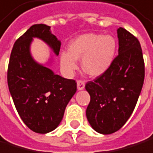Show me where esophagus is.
Wrapping results in <instances>:
<instances>
[{
  "instance_id": "esophagus-1",
  "label": "esophagus",
  "mask_w": 153,
  "mask_h": 153,
  "mask_svg": "<svg viewBox=\"0 0 153 153\" xmlns=\"http://www.w3.org/2000/svg\"><path fill=\"white\" fill-rule=\"evenodd\" d=\"M85 88V82L83 80H77V90L81 91Z\"/></svg>"
}]
</instances>
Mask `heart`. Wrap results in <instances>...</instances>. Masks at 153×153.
<instances>
[{"label":"heart","instance_id":"b5f03b06","mask_svg":"<svg viewBox=\"0 0 153 153\" xmlns=\"http://www.w3.org/2000/svg\"><path fill=\"white\" fill-rule=\"evenodd\" d=\"M117 52V41L111 35L86 33L76 37L68 52L60 56L61 66L67 74L76 69V60H81L83 71L91 76H99L110 68Z\"/></svg>","mask_w":153,"mask_h":153}]
</instances>
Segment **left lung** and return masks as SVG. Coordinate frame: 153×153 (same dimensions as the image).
I'll return each instance as SVG.
<instances>
[{
  "instance_id": "1",
  "label": "left lung",
  "mask_w": 153,
  "mask_h": 153,
  "mask_svg": "<svg viewBox=\"0 0 153 153\" xmlns=\"http://www.w3.org/2000/svg\"><path fill=\"white\" fill-rule=\"evenodd\" d=\"M119 55L110 68L85 89L91 96L86 116L93 130L117 132L132 115L142 90L145 65L140 43L125 29L117 30Z\"/></svg>"
}]
</instances>
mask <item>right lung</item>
I'll use <instances>...</instances> for the list:
<instances>
[{
	"instance_id": "right-lung-1",
	"label": "right lung",
	"mask_w": 153,
	"mask_h": 153,
	"mask_svg": "<svg viewBox=\"0 0 153 153\" xmlns=\"http://www.w3.org/2000/svg\"><path fill=\"white\" fill-rule=\"evenodd\" d=\"M33 38L44 41L59 55L61 41L50 27L35 24L14 45L7 71V82L16 111L23 123L38 134L59 126L65 107L76 91V82L56 75L47 65L38 63L30 54Z\"/></svg>"
}]
</instances>
